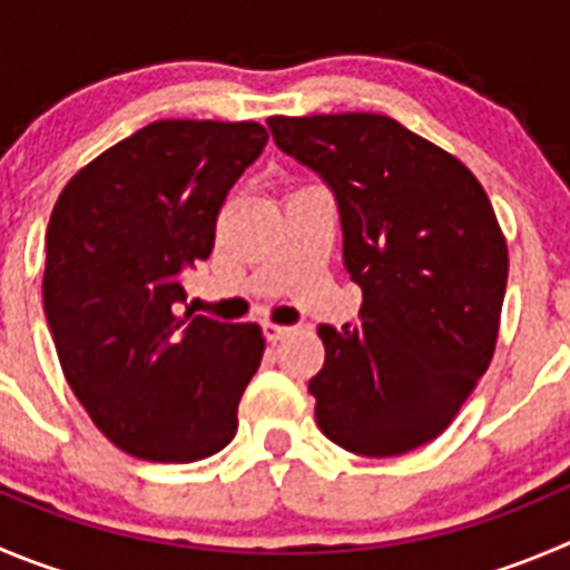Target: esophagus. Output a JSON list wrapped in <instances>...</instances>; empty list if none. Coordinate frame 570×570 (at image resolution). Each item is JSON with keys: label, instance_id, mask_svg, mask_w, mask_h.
<instances>
[{"label": "esophagus", "instance_id": "34e87169", "mask_svg": "<svg viewBox=\"0 0 570 570\" xmlns=\"http://www.w3.org/2000/svg\"><path fill=\"white\" fill-rule=\"evenodd\" d=\"M288 333H291V327H285V324L263 322V335H265V341H271V344H274V341H282Z\"/></svg>", "mask_w": 570, "mask_h": 570}]
</instances>
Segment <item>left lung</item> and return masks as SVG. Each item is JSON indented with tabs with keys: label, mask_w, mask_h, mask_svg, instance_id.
<instances>
[{
	"label": "left lung",
	"mask_w": 570,
	"mask_h": 570,
	"mask_svg": "<svg viewBox=\"0 0 570 570\" xmlns=\"http://www.w3.org/2000/svg\"><path fill=\"white\" fill-rule=\"evenodd\" d=\"M285 156L333 193L361 322L318 327L307 389L324 436L357 456L436 439L495 352L507 240L473 173L381 114L271 117Z\"/></svg>",
	"instance_id": "8db88e82"
}]
</instances>
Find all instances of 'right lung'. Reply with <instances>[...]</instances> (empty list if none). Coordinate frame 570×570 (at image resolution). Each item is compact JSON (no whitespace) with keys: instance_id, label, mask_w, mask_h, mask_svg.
Returning <instances> with one entry per match:
<instances>
[{"instance_id":"add662e5","label":"right lung","mask_w":570,"mask_h":570,"mask_svg":"<svg viewBox=\"0 0 570 570\" xmlns=\"http://www.w3.org/2000/svg\"><path fill=\"white\" fill-rule=\"evenodd\" d=\"M257 122L161 119L63 187L47 226L45 313L63 375L119 451L198 462L237 433L263 361L257 324L181 313L184 276L263 154Z\"/></svg>"}]
</instances>
